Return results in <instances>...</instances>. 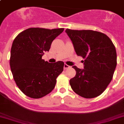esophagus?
<instances>
[{"mask_svg":"<svg viewBox=\"0 0 124 124\" xmlns=\"http://www.w3.org/2000/svg\"><path fill=\"white\" fill-rule=\"evenodd\" d=\"M70 66L68 65H67V64H64V66H63V68H64V69H67L69 68Z\"/></svg>","mask_w":124,"mask_h":124,"instance_id":"34e87169","label":"esophagus"}]
</instances>
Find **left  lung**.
Instances as JSON below:
<instances>
[{"label": "left lung", "instance_id": "obj_1", "mask_svg": "<svg viewBox=\"0 0 124 124\" xmlns=\"http://www.w3.org/2000/svg\"><path fill=\"white\" fill-rule=\"evenodd\" d=\"M78 56L84 59V69L72 67L76 75L70 85L78 95L92 99L103 93L112 79L117 65L116 47L107 35L91 30H65Z\"/></svg>", "mask_w": 124, "mask_h": 124}]
</instances>
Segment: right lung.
<instances>
[{
    "label": "right lung",
    "instance_id": "1",
    "mask_svg": "<svg viewBox=\"0 0 124 124\" xmlns=\"http://www.w3.org/2000/svg\"><path fill=\"white\" fill-rule=\"evenodd\" d=\"M63 30L29 28L20 32L13 41L10 69L17 85L27 96L40 99L54 89L64 63H49L42 57L49 51L52 41Z\"/></svg>",
    "mask_w": 124,
    "mask_h": 124
}]
</instances>
